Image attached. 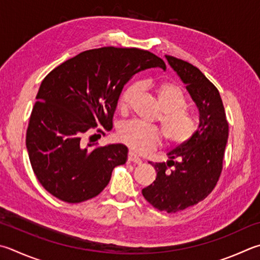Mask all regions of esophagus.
I'll return each instance as SVG.
<instances>
[{
  "label": "esophagus",
  "instance_id": "1",
  "mask_svg": "<svg viewBox=\"0 0 260 260\" xmlns=\"http://www.w3.org/2000/svg\"><path fill=\"white\" fill-rule=\"evenodd\" d=\"M127 159H128L129 162H134L136 165H141L142 164V160L139 157V155H136L134 152H128V155H127Z\"/></svg>",
  "mask_w": 260,
  "mask_h": 260
}]
</instances>
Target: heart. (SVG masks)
Wrapping results in <instances>:
<instances>
[{
    "mask_svg": "<svg viewBox=\"0 0 260 260\" xmlns=\"http://www.w3.org/2000/svg\"><path fill=\"white\" fill-rule=\"evenodd\" d=\"M141 86L152 91L161 109L158 121L161 124L164 134L157 126H145L132 121L122 125L118 132L120 142L139 153H146L157 149L162 142V135L174 146L187 143L197 133L198 119L193 112L186 109L187 98L183 88L173 82L144 81L141 83ZM138 92V85H131L121 92L118 108L122 115L129 111Z\"/></svg>",
    "mask_w": 260,
    "mask_h": 260,
    "instance_id": "heart-1",
    "label": "heart"
}]
</instances>
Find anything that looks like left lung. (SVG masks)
Instances as JSON below:
<instances>
[{
  "label": "left lung",
  "instance_id": "left-lung-1",
  "mask_svg": "<svg viewBox=\"0 0 260 260\" xmlns=\"http://www.w3.org/2000/svg\"><path fill=\"white\" fill-rule=\"evenodd\" d=\"M169 64L186 84L199 109V127L187 143L168 153V162H150L155 181L142 194L154 208L177 212L199 204L214 190L223 171L229 121L218 89L187 61L166 55Z\"/></svg>",
  "mask_w": 260,
  "mask_h": 260
}]
</instances>
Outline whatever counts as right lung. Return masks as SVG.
<instances>
[{
    "label": "right lung",
    "instance_id": "1",
    "mask_svg": "<svg viewBox=\"0 0 260 260\" xmlns=\"http://www.w3.org/2000/svg\"><path fill=\"white\" fill-rule=\"evenodd\" d=\"M166 67L164 60L136 48L105 46L81 52L55 67L42 82L27 127L26 146L39 182L68 204L96 197L124 165L127 148L91 149L98 134L112 128L124 85L141 70ZM90 137L88 147L83 136Z\"/></svg>",
    "mask_w": 260,
    "mask_h": 260
}]
</instances>
